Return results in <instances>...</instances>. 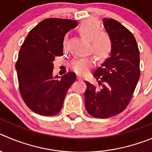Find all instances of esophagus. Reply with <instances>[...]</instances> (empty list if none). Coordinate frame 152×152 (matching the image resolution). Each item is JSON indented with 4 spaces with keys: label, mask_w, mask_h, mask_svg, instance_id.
<instances>
[{
    "label": "esophagus",
    "mask_w": 152,
    "mask_h": 152,
    "mask_svg": "<svg viewBox=\"0 0 152 152\" xmlns=\"http://www.w3.org/2000/svg\"><path fill=\"white\" fill-rule=\"evenodd\" d=\"M77 79H78V80L83 81V80H84V77H83V76H81V75H78V76H77Z\"/></svg>",
    "instance_id": "obj_1"
}]
</instances>
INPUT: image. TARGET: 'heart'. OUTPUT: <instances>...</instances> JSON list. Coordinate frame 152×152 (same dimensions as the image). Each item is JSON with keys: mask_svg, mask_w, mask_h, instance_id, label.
Masks as SVG:
<instances>
[{"mask_svg": "<svg viewBox=\"0 0 152 152\" xmlns=\"http://www.w3.org/2000/svg\"><path fill=\"white\" fill-rule=\"evenodd\" d=\"M80 34L86 39H90L91 49L98 58L102 59L110 55L112 43L110 38L100 32L99 24L95 21L86 20L79 27ZM94 59L91 57H84L74 59L70 63V67L78 73H85L92 66Z\"/></svg>", "mask_w": 152, "mask_h": 152, "instance_id": "obj_1", "label": "heart"}]
</instances>
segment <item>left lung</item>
<instances>
[{"label": "left lung", "mask_w": 152, "mask_h": 152, "mask_svg": "<svg viewBox=\"0 0 152 152\" xmlns=\"http://www.w3.org/2000/svg\"><path fill=\"white\" fill-rule=\"evenodd\" d=\"M103 24L112 43L110 56L94 73L99 87L86 81L85 92L86 110L97 118L124 111L140 76V51L133 34L113 18H103Z\"/></svg>", "instance_id": "obj_1"}]
</instances>
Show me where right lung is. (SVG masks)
Listing matches in <instances>:
<instances>
[{
  "label": "right lung",
  "instance_id": "add662e5",
  "mask_svg": "<svg viewBox=\"0 0 152 152\" xmlns=\"http://www.w3.org/2000/svg\"><path fill=\"white\" fill-rule=\"evenodd\" d=\"M77 21L46 18L29 32L18 53L15 69L22 99L28 108L45 116L58 114L76 73L54 77L53 61L63 55L65 34Z\"/></svg>",
  "mask_w": 152,
  "mask_h": 152
}]
</instances>
